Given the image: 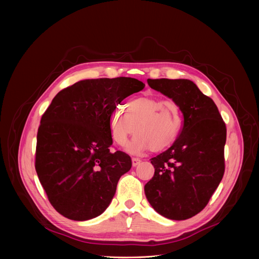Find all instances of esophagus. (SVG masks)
<instances>
[{
  "label": "esophagus",
  "instance_id": "esophagus-1",
  "mask_svg": "<svg viewBox=\"0 0 259 259\" xmlns=\"http://www.w3.org/2000/svg\"><path fill=\"white\" fill-rule=\"evenodd\" d=\"M141 159L138 157H132V166L133 167H137L139 164H141Z\"/></svg>",
  "mask_w": 259,
  "mask_h": 259
}]
</instances>
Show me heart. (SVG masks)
I'll return each instance as SVG.
<instances>
[{
	"instance_id": "1",
	"label": "heart",
	"mask_w": 259,
	"mask_h": 259,
	"mask_svg": "<svg viewBox=\"0 0 259 259\" xmlns=\"http://www.w3.org/2000/svg\"><path fill=\"white\" fill-rule=\"evenodd\" d=\"M125 114L119 108L109 116V131L112 141L122 147L129 138L137 134L127 150L142 154L148 150H166L178 139L183 127V113L173 99L142 95L124 105Z\"/></svg>"
}]
</instances>
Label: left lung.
Segmentation results:
<instances>
[{
	"label": "left lung",
	"mask_w": 259,
	"mask_h": 259,
	"mask_svg": "<svg viewBox=\"0 0 259 259\" xmlns=\"http://www.w3.org/2000/svg\"><path fill=\"white\" fill-rule=\"evenodd\" d=\"M147 81L179 103L184 120L174 144L151 158L155 172L145 185L146 197L157 213L169 220L191 219L208 205L223 180L226 124L213 100L192 80Z\"/></svg>",
	"instance_id": "obj_1"
}]
</instances>
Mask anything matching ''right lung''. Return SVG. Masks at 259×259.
Here are the masks:
<instances>
[{
  "mask_svg": "<svg viewBox=\"0 0 259 259\" xmlns=\"http://www.w3.org/2000/svg\"><path fill=\"white\" fill-rule=\"evenodd\" d=\"M144 87L125 76L80 80L61 90L42 115L35 170L51 206L67 219L101 215L131 169L127 153L110 150L108 121L122 100Z\"/></svg>",
  "mask_w": 259,
  "mask_h": 259,
  "instance_id": "obj_1",
  "label": "right lung"
}]
</instances>
